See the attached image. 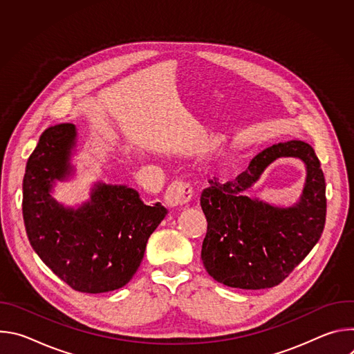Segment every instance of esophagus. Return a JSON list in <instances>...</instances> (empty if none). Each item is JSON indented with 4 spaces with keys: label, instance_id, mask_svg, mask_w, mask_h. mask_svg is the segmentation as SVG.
I'll use <instances>...</instances> for the list:
<instances>
[{
    "label": "esophagus",
    "instance_id": "obj_1",
    "mask_svg": "<svg viewBox=\"0 0 354 354\" xmlns=\"http://www.w3.org/2000/svg\"><path fill=\"white\" fill-rule=\"evenodd\" d=\"M192 194H193V187L189 182L175 180L168 186L164 200L167 206L169 207H180L186 205L192 198Z\"/></svg>",
    "mask_w": 354,
    "mask_h": 354
}]
</instances>
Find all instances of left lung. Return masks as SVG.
<instances>
[{"label": "left lung", "mask_w": 354, "mask_h": 354, "mask_svg": "<svg viewBox=\"0 0 354 354\" xmlns=\"http://www.w3.org/2000/svg\"><path fill=\"white\" fill-rule=\"evenodd\" d=\"M280 156L304 160L308 179L291 208H276L243 192ZM325 176L313 147L291 140L274 144L250 161L234 180H210L200 205L207 218L201 261L218 283L243 290L280 284L319 241L326 218Z\"/></svg>", "instance_id": "obj_1"}]
</instances>
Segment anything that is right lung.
<instances>
[{"instance_id": "right-lung-1", "label": "right lung", "mask_w": 354, "mask_h": 354, "mask_svg": "<svg viewBox=\"0 0 354 354\" xmlns=\"http://www.w3.org/2000/svg\"><path fill=\"white\" fill-rule=\"evenodd\" d=\"M77 130L71 123L46 129L24 176L22 214L32 248L71 288L97 294L126 286L137 272L149 235L168 210L147 206L137 190L96 183L77 210L50 196L55 180L71 172Z\"/></svg>"}]
</instances>
